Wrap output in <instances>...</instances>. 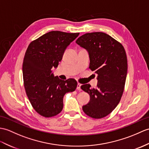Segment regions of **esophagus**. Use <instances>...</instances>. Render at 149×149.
I'll use <instances>...</instances> for the list:
<instances>
[{
  "label": "esophagus",
  "instance_id": "esophagus-1",
  "mask_svg": "<svg viewBox=\"0 0 149 149\" xmlns=\"http://www.w3.org/2000/svg\"><path fill=\"white\" fill-rule=\"evenodd\" d=\"M81 84H80V83H78V84H77V89H78V90H79V91H81Z\"/></svg>",
  "mask_w": 149,
  "mask_h": 149
}]
</instances>
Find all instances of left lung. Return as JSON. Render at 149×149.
I'll list each match as a JSON object with an SVG mask.
<instances>
[{
	"label": "left lung",
	"instance_id": "obj_1",
	"mask_svg": "<svg viewBox=\"0 0 149 149\" xmlns=\"http://www.w3.org/2000/svg\"><path fill=\"white\" fill-rule=\"evenodd\" d=\"M75 42L88 52L89 68L97 74L96 88H91L89 84L81 86L90 96L82 110L92 118H103L113 111L122 97L127 71L125 49L118 41L103 32L85 33Z\"/></svg>",
	"mask_w": 149,
	"mask_h": 149
}]
</instances>
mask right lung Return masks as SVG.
<instances>
[{"mask_svg":"<svg viewBox=\"0 0 149 149\" xmlns=\"http://www.w3.org/2000/svg\"><path fill=\"white\" fill-rule=\"evenodd\" d=\"M79 33L51 31L31 42L24 57L23 75L26 95L33 108L40 116L51 117L63 109L64 95L75 90L74 79L61 80L54 77L64 52Z\"/></svg>","mask_w":149,"mask_h":149,"instance_id":"1","label":"right lung"}]
</instances>
